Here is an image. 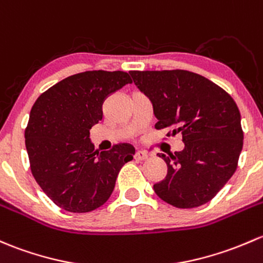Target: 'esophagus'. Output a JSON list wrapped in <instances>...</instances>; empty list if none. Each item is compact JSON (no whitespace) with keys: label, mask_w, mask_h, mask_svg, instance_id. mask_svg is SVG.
Listing matches in <instances>:
<instances>
[{"label":"esophagus","mask_w":263,"mask_h":263,"mask_svg":"<svg viewBox=\"0 0 263 263\" xmlns=\"http://www.w3.org/2000/svg\"><path fill=\"white\" fill-rule=\"evenodd\" d=\"M135 159L139 160V161H143V160L148 159V154L143 150H139L136 154H135Z\"/></svg>","instance_id":"esophagus-1"}]
</instances>
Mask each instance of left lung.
<instances>
[{"instance_id":"left-lung-1","label":"left lung","mask_w":263,"mask_h":263,"mask_svg":"<svg viewBox=\"0 0 263 263\" xmlns=\"http://www.w3.org/2000/svg\"><path fill=\"white\" fill-rule=\"evenodd\" d=\"M148 97L157 118L155 128L173 127L185 147L161 154L167 165L154 190L176 208L208 203L232 178L243 147L241 113L231 96L215 83L187 70L129 71ZM170 134H167V136Z\"/></svg>"}]
</instances>
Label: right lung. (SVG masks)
<instances>
[{
    "label": "right lung",
    "mask_w": 263,
    "mask_h": 263,
    "mask_svg": "<svg viewBox=\"0 0 263 263\" xmlns=\"http://www.w3.org/2000/svg\"><path fill=\"white\" fill-rule=\"evenodd\" d=\"M131 83L126 71H84L52 85L32 106L25 129L31 173L64 211L87 213L103 205L121 167L134 159L129 143L98 153L89 139V129L103 117L104 99Z\"/></svg>",
    "instance_id": "obj_1"
}]
</instances>
